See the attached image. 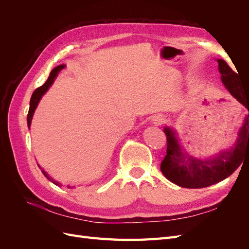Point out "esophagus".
Masks as SVG:
<instances>
[{
  "label": "esophagus",
  "instance_id": "esophagus-1",
  "mask_svg": "<svg viewBox=\"0 0 249 249\" xmlns=\"http://www.w3.org/2000/svg\"><path fill=\"white\" fill-rule=\"evenodd\" d=\"M165 120H166V116L163 115V114H156L153 117V123L155 125H161L165 123Z\"/></svg>",
  "mask_w": 249,
  "mask_h": 249
}]
</instances>
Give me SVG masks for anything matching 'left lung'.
Segmentation results:
<instances>
[{
	"instance_id": "8db88e82",
	"label": "left lung",
	"mask_w": 249,
	"mask_h": 249,
	"mask_svg": "<svg viewBox=\"0 0 249 249\" xmlns=\"http://www.w3.org/2000/svg\"><path fill=\"white\" fill-rule=\"evenodd\" d=\"M217 61L225 88L248 110V115L239 132L235 146L209 161H200L190 157L185 158L180 152L182 149L175 132L169 127H165L167 149L166 156L161 163V171L170 182L184 188L196 189L221 182L240 166L249 150V90H245L240 85L238 73L233 71L224 60L218 59Z\"/></svg>"
}]
</instances>
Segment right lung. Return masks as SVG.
<instances>
[{
    "label": "right lung",
    "instance_id": "1",
    "mask_svg": "<svg viewBox=\"0 0 249 249\" xmlns=\"http://www.w3.org/2000/svg\"><path fill=\"white\" fill-rule=\"evenodd\" d=\"M64 66H65V65L62 64V65H59V66L55 67V69L51 71L50 77L48 78L47 82L44 83V84H43L42 86H40V87L35 89V91L33 92V94H32V96H31V100H30V109H29L28 116H27V122H28V125H29V126H30V124H31V120H32V117H33V114H34V111H35V109H36V107H37V105H38V103H39V101H40V99H41V96L48 91V89L50 88V86L53 84V83H54V80H55L56 77L58 76L59 71H61V70H63ZM39 168L41 169V171H42V173L44 175V177H46L48 179H50L51 182H53V183H54V184L57 185V186L60 185L59 183L56 182V180L51 178L47 175V172L44 171L40 166H39ZM70 188H71V187H70Z\"/></svg>",
    "mask_w": 249,
    "mask_h": 249
}]
</instances>
